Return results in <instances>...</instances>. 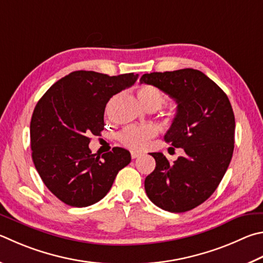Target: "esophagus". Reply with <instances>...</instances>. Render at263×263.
I'll list each match as a JSON object with an SVG mask.
<instances>
[{
	"mask_svg": "<svg viewBox=\"0 0 263 263\" xmlns=\"http://www.w3.org/2000/svg\"><path fill=\"white\" fill-rule=\"evenodd\" d=\"M141 155H142L141 152H138V151H132V152H131V157H132L133 160L137 159V157L141 156Z\"/></svg>",
	"mask_w": 263,
	"mask_h": 263,
	"instance_id": "34e87169",
	"label": "esophagus"
}]
</instances>
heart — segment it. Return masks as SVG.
<instances>
[{"mask_svg": "<svg viewBox=\"0 0 263 263\" xmlns=\"http://www.w3.org/2000/svg\"><path fill=\"white\" fill-rule=\"evenodd\" d=\"M140 103L148 110H156L164 102V94L154 85H142L137 90ZM174 118V115H170ZM156 135V128L152 125L130 126L124 128L119 135V140L132 149H142Z\"/></svg>", "mask_w": 263, "mask_h": 263, "instance_id": "obj_1", "label": "heart"}]
</instances>
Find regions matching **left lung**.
Returning a JSON list of instances; mask_svg holds the SVG:
<instances>
[{
    "instance_id": "obj_1",
    "label": "left lung",
    "mask_w": 263,
    "mask_h": 263,
    "mask_svg": "<svg viewBox=\"0 0 263 263\" xmlns=\"http://www.w3.org/2000/svg\"><path fill=\"white\" fill-rule=\"evenodd\" d=\"M140 83L156 86L177 103L164 140L185 153L171 163L162 153H149L156 166L145 179L147 197L164 211H191L215 192L230 164L236 127L231 103L199 70L145 73Z\"/></svg>"
}]
</instances>
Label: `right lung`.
<instances>
[{
  "instance_id": "1",
  "label": "right lung",
  "mask_w": 263,
  "mask_h": 263,
  "mask_svg": "<svg viewBox=\"0 0 263 263\" xmlns=\"http://www.w3.org/2000/svg\"><path fill=\"white\" fill-rule=\"evenodd\" d=\"M138 74L74 71L56 82L36 103L30 135L32 160L50 192L72 207L98 202L111 189L130 152L114 147L101 157L89 149L90 136L104 128L109 100L136 83Z\"/></svg>"
}]
</instances>
